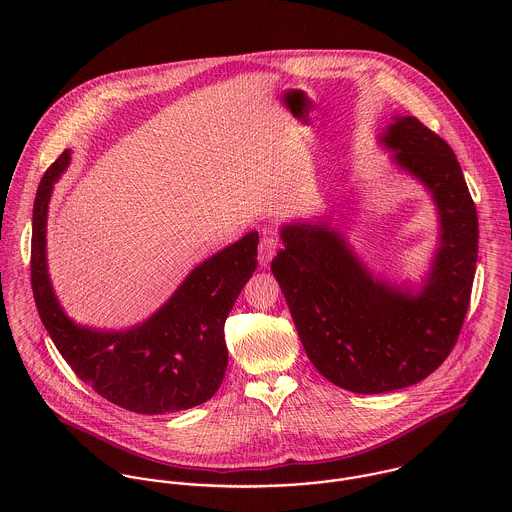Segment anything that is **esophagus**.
Segmentation results:
<instances>
[{"label":"esophagus","mask_w":512,"mask_h":512,"mask_svg":"<svg viewBox=\"0 0 512 512\" xmlns=\"http://www.w3.org/2000/svg\"><path fill=\"white\" fill-rule=\"evenodd\" d=\"M278 252V240L274 236H264L262 242H260V248H258V262L260 266H270L272 258L276 256Z\"/></svg>","instance_id":"34e87169"}]
</instances>
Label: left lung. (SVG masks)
<instances>
[{
    "mask_svg": "<svg viewBox=\"0 0 512 512\" xmlns=\"http://www.w3.org/2000/svg\"><path fill=\"white\" fill-rule=\"evenodd\" d=\"M376 142L434 203L438 238L426 272L400 282L372 272L331 215L284 222L272 260L309 361L357 394L412 386L445 361L469 307L479 242L463 171L438 134L396 114Z\"/></svg>",
    "mask_w": 512,
    "mask_h": 512,
    "instance_id": "8db88e82",
    "label": "left lung"
}]
</instances>
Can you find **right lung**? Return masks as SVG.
Here are the masks:
<instances>
[{"label":"right lung","mask_w":512,"mask_h":512,"mask_svg":"<svg viewBox=\"0 0 512 512\" xmlns=\"http://www.w3.org/2000/svg\"><path fill=\"white\" fill-rule=\"evenodd\" d=\"M71 153L65 149L47 169L33 205L31 284L47 333L76 376L116 406L173 414L207 402L226 372L224 321L256 270L258 232L195 266L142 323L126 329L80 325L61 305L47 264L49 203Z\"/></svg>","instance_id":"add662e5"}]
</instances>
